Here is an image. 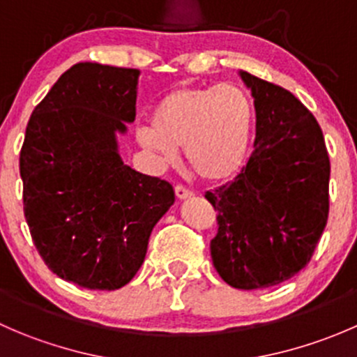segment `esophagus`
Returning a JSON list of instances; mask_svg holds the SVG:
<instances>
[{
  "label": "esophagus",
  "instance_id": "esophagus-1",
  "mask_svg": "<svg viewBox=\"0 0 357 357\" xmlns=\"http://www.w3.org/2000/svg\"><path fill=\"white\" fill-rule=\"evenodd\" d=\"M174 193H176V197H178L179 200H186V199H190V197L193 195L192 192H190L188 188H185V186H181V185H178L174 188Z\"/></svg>",
  "mask_w": 357,
  "mask_h": 357
}]
</instances>
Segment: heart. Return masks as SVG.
Wrapping results in <instances>:
<instances>
[{
	"instance_id": "1",
	"label": "heart",
	"mask_w": 357,
	"mask_h": 357,
	"mask_svg": "<svg viewBox=\"0 0 357 357\" xmlns=\"http://www.w3.org/2000/svg\"><path fill=\"white\" fill-rule=\"evenodd\" d=\"M254 129V100L243 86H183L158 100L152 128H139L136 139L165 164L174 162V149H185L202 181L219 185L242 171Z\"/></svg>"
}]
</instances>
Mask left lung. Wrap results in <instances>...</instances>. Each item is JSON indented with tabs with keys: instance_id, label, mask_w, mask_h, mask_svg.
Instances as JSON below:
<instances>
[{
	"instance_id": "left-lung-1",
	"label": "left lung",
	"mask_w": 357,
	"mask_h": 357,
	"mask_svg": "<svg viewBox=\"0 0 357 357\" xmlns=\"http://www.w3.org/2000/svg\"><path fill=\"white\" fill-rule=\"evenodd\" d=\"M255 105V150L228 185L205 193L218 211L214 268L228 285H280L305 268L328 219L330 160L314 115L290 91L238 72Z\"/></svg>"
}]
</instances>
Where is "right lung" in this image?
I'll return each instance as SVG.
<instances>
[{
    "label": "right lung",
    "mask_w": 357,
    "mask_h": 357,
    "mask_svg": "<svg viewBox=\"0 0 357 357\" xmlns=\"http://www.w3.org/2000/svg\"><path fill=\"white\" fill-rule=\"evenodd\" d=\"M138 68L81 62L32 112L20 152L24 214L39 255L62 280L117 290L142 268L167 181L122 162L117 136L136 117Z\"/></svg>",
    "instance_id": "obj_1"
}]
</instances>
